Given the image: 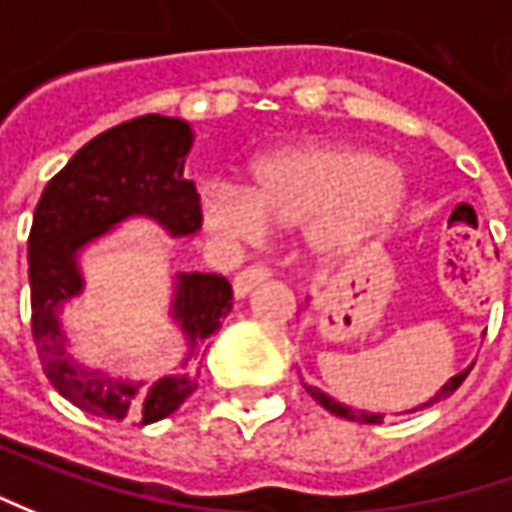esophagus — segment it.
<instances>
[{
  "label": "esophagus",
  "instance_id": "obj_1",
  "mask_svg": "<svg viewBox=\"0 0 512 512\" xmlns=\"http://www.w3.org/2000/svg\"><path fill=\"white\" fill-rule=\"evenodd\" d=\"M269 274H272L269 266H249V269H243V272L235 274V280H232L235 297H246V294L255 289L257 283H263Z\"/></svg>",
  "mask_w": 512,
  "mask_h": 512
}]
</instances>
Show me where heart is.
I'll use <instances>...</instances> for the list:
<instances>
[{"instance_id":"1","label":"heart","mask_w":512,"mask_h":512,"mask_svg":"<svg viewBox=\"0 0 512 512\" xmlns=\"http://www.w3.org/2000/svg\"><path fill=\"white\" fill-rule=\"evenodd\" d=\"M402 198L405 181L399 169L371 150L303 144L263 158L246 192L209 189L203 218L215 235L232 243L255 240L263 226L306 223L311 249L334 257L382 229Z\"/></svg>"}]
</instances>
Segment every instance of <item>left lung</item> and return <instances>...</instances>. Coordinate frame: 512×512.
<instances>
[{
    "mask_svg": "<svg viewBox=\"0 0 512 512\" xmlns=\"http://www.w3.org/2000/svg\"><path fill=\"white\" fill-rule=\"evenodd\" d=\"M470 368H473V365H470ZM470 368H465V371H459L456 377H450L448 382H445V385H442V388H439V391H436V394H433V397L428 399V402H422V405H419V408H414V411H422V408H431L433 402H439V399L450 397V394H453V391H456V388H459V385L465 382V377H467V374H470ZM306 391H309L311 397L317 399V402H320V405H323L326 411H331V414H334V416H343V419H357V422H368V425H377V422H382V414H368V411H351L348 405H340L337 399H331V397H328V394H323L320 388H311V385H306ZM414 411H408V414H414Z\"/></svg>",
    "mask_w": 512,
    "mask_h": 512,
    "instance_id": "1",
    "label": "left lung"
}]
</instances>
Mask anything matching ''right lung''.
Wrapping results in <instances>:
<instances>
[{
  "instance_id": "obj_1",
  "label": "right lung",
  "mask_w": 512,
  "mask_h": 512,
  "mask_svg": "<svg viewBox=\"0 0 512 512\" xmlns=\"http://www.w3.org/2000/svg\"><path fill=\"white\" fill-rule=\"evenodd\" d=\"M192 130L181 118L141 115L87 141L45 186L27 238L30 263V326L50 385L84 414L150 425L175 414L195 391L189 371L158 382H127L81 368L64 351L59 311L84 289L79 252L115 223L144 215L169 235L201 229V195L184 178ZM232 311V286L221 274L181 272L175 283L172 320L184 328L189 354L184 365Z\"/></svg>"
}]
</instances>
